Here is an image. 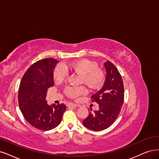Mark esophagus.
<instances>
[{"label":"esophagus","instance_id":"esophagus-1","mask_svg":"<svg viewBox=\"0 0 159 159\" xmlns=\"http://www.w3.org/2000/svg\"><path fill=\"white\" fill-rule=\"evenodd\" d=\"M67 106L68 107H76V106H79L78 105H76L73 103H67Z\"/></svg>","mask_w":159,"mask_h":159}]
</instances>
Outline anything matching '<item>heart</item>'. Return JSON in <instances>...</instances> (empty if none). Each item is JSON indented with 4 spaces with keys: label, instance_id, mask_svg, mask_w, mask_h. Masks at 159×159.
<instances>
[{
    "label": "heart",
    "instance_id": "1",
    "mask_svg": "<svg viewBox=\"0 0 159 159\" xmlns=\"http://www.w3.org/2000/svg\"><path fill=\"white\" fill-rule=\"evenodd\" d=\"M67 70L80 75L81 83H86L93 90L98 89L104 83L105 74L103 70L98 68L96 62L86 59H82L63 65H57L53 72V77L56 83H61L67 78ZM86 92V88L83 86H67L64 90L66 96L72 99L84 95Z\"/></svg>",
    "mask_w": 159,
    "mask_h": 159
}]
</instances>
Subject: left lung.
Here are the masks:
<instances>
[{
  "mask_svg": "<svg viewBox=\"0 0 159 159\" xmlns=\"http://www.w3.org/2000/svg\"><path fill=\"white\" fill-rule=\"evenodd\" d=\"M104 66L107 72L104 85L92 96V101L99 104V110L92 112L91 109L83 120L84 126L93 131H101L112 125L124 103V84L119 71L109 61L105 62Z\"/></svg>",
  "mask_w": 159,
  "mask_h": 159,
  "instance_id": "8db88e82",
  "label": "left lung"
}]
</instances>
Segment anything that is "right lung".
Masks as SVG:
<instances>
[{"label":"right lung","mask_w":159,"mask_h":159,"mask_svg":"<svg viewBox=\"0 0 159 159\" xmlns=\"http://www.w3.org/2000/svg\"><path fill=\"white\" fill-rule=\"evenodd\" d=\"M58 61L46 58L34 63L23 75L18 90V103L26 120L39 130L47 131L56 128L62 119L66 105H49L46 93L54 85L53 72Z\"/></svg>","instance_id":"obj_1"}]
</instances>
